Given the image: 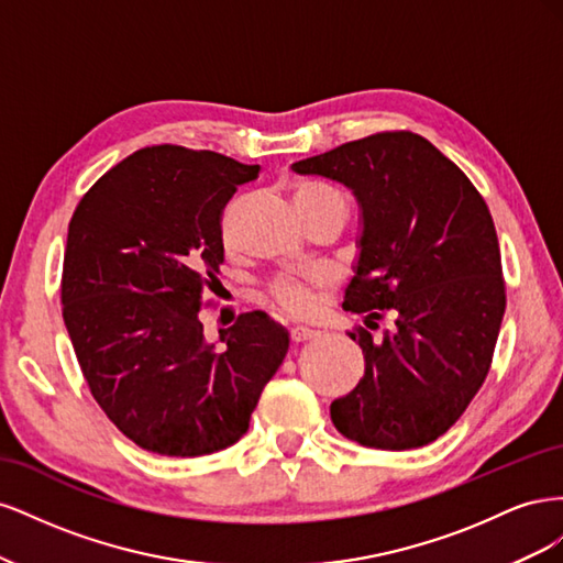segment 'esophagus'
I'll return each mask as SVG.
<instances>
[{"instance_id":"esophagus-1","label":"esophagus","mask_w":563,"mask_h":563,"mask_svg":"<svg viewBox=\"0 0 563 563\" xmlns=\"http://www.w3.org/2000/svg\"><path fill=\"white\" fill-rule=\"evenodd\" d=\"M317 335H319V331L310 329V327H296V329H291V340H294V343H305V340H312Z\"/></svg>"}]
</instances>
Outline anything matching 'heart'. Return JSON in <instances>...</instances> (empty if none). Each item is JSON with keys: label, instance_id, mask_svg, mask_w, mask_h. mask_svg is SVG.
<instances>
[{"label": "heart", "instance_id": "1", "mask_svg": "<svg viewBox=\"0 0 563 563\" xmlns=\"http://www.w3.org/2000/svg\"><path fill=\"white\" fill-rule=\"evenodd\" d=\"M294 203L305 220V225L314 223V220H338L345 223L347 218V199L338 190V187L314 180L302 178L294 185ZM331 286V279L321 272L305 277H277L265 286V298L279 308L282 312L291 317H308L317 308V296L327 291Z\"/></svg>", "mask_w": 563, "mask_h": 563}]
</instances>
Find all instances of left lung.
<instances>
[{"label": "left lung", "instance_id": "left-lung-1", "mask_svg": "<svg viewBox=\"0 0 563 563\" xmlns=\"http://www.w3.org/2000/svg\"><path fill=\"white\" fill-rule=\"evenodd\" d=\"M347 185L364 234L343 308L364 378L331 404L335 430L380 451L428 446L482 389L505 314L496 225L460 168L413 131H380L294 164ZM396 329L372 335L377 321Z\"/></svg>", "mask_w": 563, "mask_h": 563}]
</instances>
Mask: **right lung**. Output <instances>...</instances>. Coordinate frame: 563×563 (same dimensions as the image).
I'll return each instance as SVG.
<instances>
[{
    "instance_id": "obj_1",
    "label": "right lung",
    "mask_w": 563,
    "mask_h": 563,
    "mask_svg": "<svg viewBox=\"0 0 563 563\" xmlns=\"http://www.w3.org/2000/svg\"><path fill=\"white\" fill-rule=\"evenodd\" d=\"M261 174L209 150L152 145L100 176L67 225L60 302L91 397L135 446L197 457L240 441L288 333L263 312L203 343L225 263L223 211Z\"/></svg>"
}]
</instances>
